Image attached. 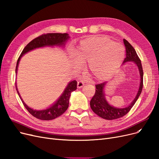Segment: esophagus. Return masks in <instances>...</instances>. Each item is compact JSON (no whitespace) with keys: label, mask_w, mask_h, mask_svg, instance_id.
Segmentation results:
<instances>
[{"label":"esophagus","mask_w":159,"mask_h":159,"mask_svg":"<svg viewBox=\"0 0 159 159\" xmlns=\"http://www.w3.org/2000/svg\"><path fill=\"white\" fill-rule=\"evenodd\" d=\"M84 85V83L83 80H80L77 83V88L78 89H81L82 87Z\"/></svg>","instance_id":"esophagus-1"}]
</instances>
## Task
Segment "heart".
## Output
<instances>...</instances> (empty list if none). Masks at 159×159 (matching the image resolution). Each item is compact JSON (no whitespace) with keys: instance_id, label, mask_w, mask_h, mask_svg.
I'll use <instances>...</instances> for the list:
<instances>
[{"instance_id":"1","label":"heart","mask_w":159,"mask_h":159,"mask_svg":"<svg viewBox=\"0 0 159 159\" xmlns=\"http://www.w3.org/2000/svg\"><path fill=\"white\" fill-rule=\"evenodd\" d=\"M76 60L88 63L87 72L98 80L108 79L119 67L125 50L119 43L104 37H93L82 41L74 52Z\"/></svg>"}]
</instances>
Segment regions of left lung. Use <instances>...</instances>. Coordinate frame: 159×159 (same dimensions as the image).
I'll return each mask as SVG.
<instances>
[{
	"label": "left lung",
	"instance_id": "left-lung-1",
	"mask_svg": "<svg viewBox=\"0 0 159 159\" xmlns=\"http://www.w3.org/2000/svg\"><path fill=\"white\" fill-rule=\"evenodd\" d=\"M124 44L126 48V57L125 58L123 63H126L128 61H133L136 63L138 67L140 76H141V83L138 92L137 93L136 97L133 100L129 106L125 108H116L113 106H111L107 102L106 99L105 98V94L103 93L104 86L106 84V82L100 84H96V92L95 94L92 98L90 101V107L92 111L97 115L102 117V118L107 120H113L119 119L126 115L129 111H130L132 107L134 106L135 103L136 102L138 99L141 94L143 89V72L142 65L141 63V60L138 57L137 53L133 48V46L129 43L125 39H123Z\"/></svg>",
	"mask_w": 159,
	"mask_h": 159
}]
</instances>
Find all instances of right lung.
<instances>
[{
    "mask_svg": "<svg viewBox=\"0 0 159 159\" xmlns=\"http://www.w3.org/2000/svg\"><path fill=\"white\" fill-rule=\"evenodd\" d=\"M69 38V37L67 33H46L43 34L42 35H40V36L34 39L30 43L27 44V46L23 48V51L21 52V54L17 61L16 73H17V66H18L20 58L23 54H25V53L37 48H40V47H43L46 46L65 45V43H66V41ZM76 84H77V82L76 80H73L69 83L68 86L66 87V90H64L63 94L60 98H59V99L56 102V103H54L50 108L42 111H36L29 108L27 105L23 102L20 96V93L18 91H17L16 86V89L17 92V93H18L19 96L20 97V99L22 101L23 105H24V107L29 111V113L38 119L43 120H50L60 116L69 107V100L70 96V93L76 89Z\"/></svg>",
    "mask_w": 159,
    "mask_h": 159,
    "instance_id": "1",
    "label": "right lung"
}]
</instances>
